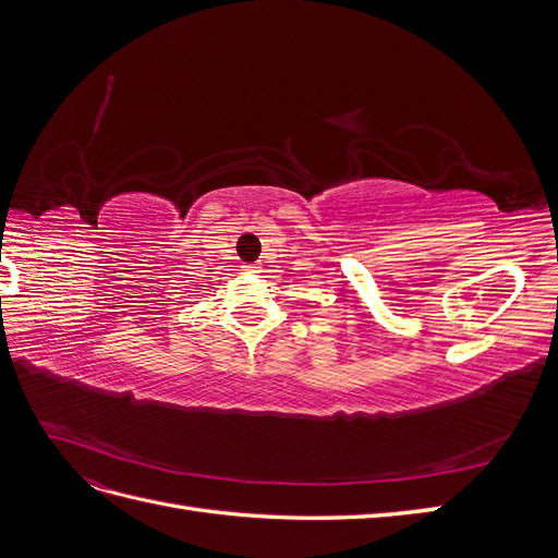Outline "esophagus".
I'll use <instances>...</instances> for the list:
<instances>
[{
  "label": "esophagus",
  "instance_id": "obj_1",
  "mask_svg": "<svg viewBox=\"0 0 558 558\" xmlns=\"http://www.w3.org/2000/svg\"><path fill=\"white\" fill-rule=\"evenodd\" d=\"M244 269H246L248 275H258V272H260V267H258L256 263H246V265H244Z\"/></svg>",
  "mask_w": 558,
  "mask_h": 558
}]
</instances>
